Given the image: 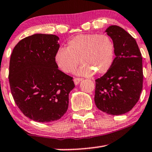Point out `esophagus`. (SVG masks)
I'll use <instances>...</instances> for the list:
<instances>
[{
	"mask_svg": "<svg viewBox=\"0 0 152 152\" xmlns=\"http://www.w3.org/2000/svg\"><path fill=\"white\" fill-rule=\"evenodd\" d=\"M82 80V78H80V77H74V82L75 84L77 85L79 84V83Z\"/></svg>",
	"mask_w": 152,
	"mask_h": 152,
	"instance_id": "esophagus-1",
	"label": "esophagus"
}]
</instances>
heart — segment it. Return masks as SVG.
Returning <instances> with one entry per match:
<instances>
[{
    "instance_id": "1",
    "label": "heart",
    "mask_w": 152,
    "mask_h": 152,
    "mask_svg": "<svg viewBox=\"0 0 152 152\" xmlns=\"http://www.w3.org/2000/svg\"><path fill=\"white\" fill-rule=\"evenodd\" d=\"M115 57V47L107 35L83 34L69 40L66 48L56 51L54 60L57 66L65 73L72 72L78 63L82 66L77 74L91 76L94 73L103 75L112 66Z\"/></svg>"
}]
</instances>
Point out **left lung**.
<instances>
[{
  "instance_id": "1",
  "label": "left lung",
  "mask_w": 152,
  "mask_h": 152,
  "mask_svg": "<svg viewBox=\"0 0 152 152\" xmlns=\"http://www.w3.org/2000/svg\"><path fill=\"white\" fill-rule=\"evenodd\" d=\"M112 39L115 54L112 66L96 80L94 101L97 108L109 115L128 112L139 100L143 88V65L136 41L117 25L107 29Z\"/></svg>"
}]
</instances>
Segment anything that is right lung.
<instances>
[{
  "label": "right lung",
  "mask_w": 152,
  "mask_h": 152,
  "mask_svg": "<svg viewBox=\"0 0 152 152\" xmlns=\"http://www.w3.org/2000/svg\"><path fill=\"white\" fill-rule=\"evenodd\" d=\"M58 37L35 34L22 39L13 50L9 80L14 100L21 112L34 121L58 120L69 106L75 88L72 77L58 69L54 57Z\"/></svg>",
  "instance_id": "1"
}]
</instances>
